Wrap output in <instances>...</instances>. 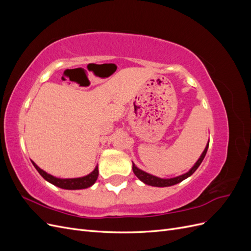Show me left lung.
<instances>
[{"label":"left lung","instance_id":"left-lung-1","mask_svg":"<svg viewBox=\"0 0 251 251\" xmlns=\"http://www.w3.org/2000/svg\"><path fill=\"white\" fill-rule=\"evenodd\" d=\"M208 146H209V142L206 144V148H205V150L203 151L202 155L200 156V158L198 159V161H197L195 163V165L193 166V168L189 170L187 173L181 175V176H178V177H175V178H171V179H161V178H158L156 176H153V175L151 174H148L146 172H143L141 170H139L137 166H136L134 163H133V172L134 174L137 176V178L139 180H141L143 183H146L148 185H151V186H157V187H165V186H172V185H175L179 183V182L183 181L184 179L188 178L189 176H192V175L196 172V170L199 168V165L201 164V162L203 161V159L205 157V155H206L207 153V149H208Z\"/></svg>","mask_w":251,"mask_h":251}]
</instances>
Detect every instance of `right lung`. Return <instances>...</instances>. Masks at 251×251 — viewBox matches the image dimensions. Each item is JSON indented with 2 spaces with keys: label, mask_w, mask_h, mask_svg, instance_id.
I'll return each mask as SVG.
<instances>
[{
  "label": "right lung",
  "mask_w": 251,
  "mask_h": 251,
  "mask_svg": "<svg viewBox=\"0 0 251 251\" xmlns=\"http://www.w3.org/2000/svg\"><path fill=\"white\" fill-rule=\"evenodd\" d=\"M32 164L34 165L36 171L40 173V175L45 180L50 182V183L53 185H55L60 188H64V189H82V188L90 187L95 183V181L97 180V177H98L97 166L92 173L87 175V176H85V177L73 178V179H59L56 177H53L52 175L41 170L34 162H32Z\"/></svg>",
  "instance_id": "right-lung-1"
}]
</instances>
